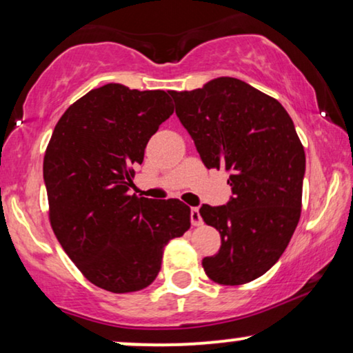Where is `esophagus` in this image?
<instances>
[{
	"mask_svg": "<svg viewBox=\"0 0 353 353\" xmlns=\"http://www.w3.org/2000/svg\"><path fill=\"white\" fill-rule=\"evenodd\" d=\"M191 223H192V226L202 225V216H201L199 209H197V207H192L191 209Z\"/></svg>",
	"mask_w": 353,
	"mask_h": 353,
	"instance_id": "1",
	"label": "esophagus"
}]
</instances>
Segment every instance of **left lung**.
Returning <instances> with one entry per match:
<instances>
[{"label": "left lung", "mask_w": 353, "mask_h": 353, "mask_svg": "<svg viewBox=\"0 0 353 353\" xmlns=\"http://www.w3.org/2000/svg\"><path fill=\"white\" fill-rule=\"evenodd\" d=\"M176 115L207 168H225L233 196L199 214L219 230L220 250L202 260L212 281L238 286L267 273L301 219L305 152L286 109L254 86L219 77L173 91Z\"/></svg>", "instance_id": "obj_1"}]
</instances>
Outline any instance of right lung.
<instances>
[{"mask_svg": "<svg viewBox=\"0 0 353 353\" xmlns=\"http://www.w3.org/2000/svg\"><path fill=\"white\" fill-rule=\"evenodd\" d=\"M173 91L120 83L91 90L57 122L43 162L50 221L77 268L105 291L148 288L163 248L191 226L178 199L130 196L133 165L173 114Z\"/></svg>", "mask_w": 353, "mask_h": 353, "instance_id": "right-lung-1", "label": "right lung"}]
</instances>
